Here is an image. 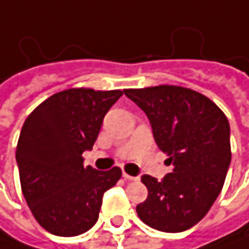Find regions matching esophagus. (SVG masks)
I'll return each instance as SVG.
<instances>
[{
  "instance_id": "34e87169",
  "label": "esophagus",
  "mask_w": 249,
  "mask_h": 249,
  "mask_svg": "<svg viewBox=\"0 0 249 249\" xmlns=\"http://www.w3.org/2000/svg\"><path fill=\"white\" fill-rule=\"evenodd\" d=\"M123 177H124L125 180H137V178H138V177H135V176H129V174H126L125 172L123 173Z\"/></svg>"
}]
</instances>
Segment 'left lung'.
Wrapping results in <instances>:
<instances>
[{"instance_id": "obj_1", "label": "left lung", "mask_w": 249, "mask_h": 249, "mask_svg": "<svg viewBox=\"0 0 249 249\" xmlns=\"http://www.w3.org/2000/svg\"><path fill=\"white\" fill-rule=\"evenodd\" d=\"M124 93L144 111L156 144L173 166L163 180L141 177L148 196L137 213L157 231L183 232L203 219L222 190L231 164L228 118L209 98L181 86Z\"/></svg>"}]
</instances>
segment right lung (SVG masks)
Listing matches in <instances>:
<instances>
[{"instance_id": "1", "label": "right lung", "mask_w": 249, "mask_h": 249, "mask_svg": "<svg viewBox=\"0 0 249 249\" xmlns=\"http://www.w3.org/2000/svg\"><path fill=\"white\" fill-rule=\"evenodd\" d=\"M121 90L68 89L41 102L25 120L16 151L21 190L36 221L57 236H76L96 224L104 193L121 178L83 164L104 117Z\"/></svg>"}]
</instances>
